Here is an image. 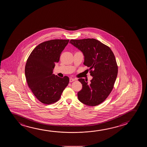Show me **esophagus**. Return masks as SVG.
<instances>
[{
	"mask_svg": "<svg viewBox=\"0 0 147 147\" xmlns=\"http://www.w3.org/2000/svg\"><path fill=\"white\" fill-rule=\"evenodd\" d=\"M75 80H76V79H74V78H70V82H73V81H75Z\"/></svg>",
	"mask_w": 147,
	"mask_h": 147,
	"instance_id": "obj_1",
	"label": "esophagus"
}]
</instances>
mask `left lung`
I'll use <instances>...</instances> for the list:
<instances>
[{
  "label": "left lung",
  "instance_id": "obj_1",
  "mask_svg": "<svg viewBox=\"0 0 147 147\" xmlns=\"http://www.w3.org/2000/svg\"><path fill=\"white\" fill-rule=\"evenodd\" d=\"M70 43L81 51L83 64L89 68L92 79L90 83L79 78L82 89L78 92L80 102L94 106L103 102L111 93L118 74L115 55L111 49L94 38L71 39Z\"/></svg>",
  "mask_w": 147,
  "mask_h": 147
}]
</instances>
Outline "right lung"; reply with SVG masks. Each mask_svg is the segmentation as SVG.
<instances>
[{
  "label": "right lung",
  "mask_w": 147,
  "mask_h": 147,
  "mask_svg": "<svg viewBox=\"0 0 147 147\" xmlns=\"http://www.w3.org/2000/svg\"><path fill=\"white\" fill-rule=\"evenodd\" d=\"M69 40L53 39L38 45L30 53L26 64V78L33 94L43 104H51L60 99L68 85V76L53 74L55 63Z\"/></svg>",
  "instance_id": "right-lung-1"
}]
</instances>
